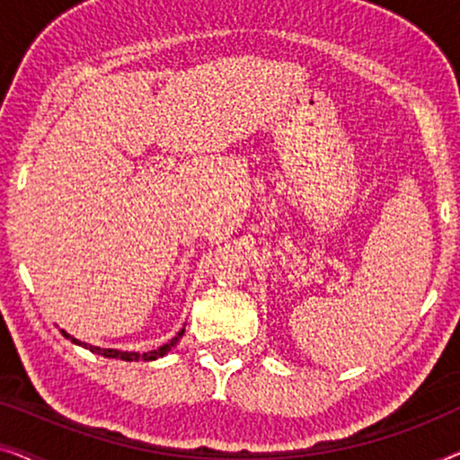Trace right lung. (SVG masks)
<instances>
[{"instance_id":"add662e5","label":"right lung","mask_w":460,"mask_h":460,"mask_svg":"<svg viewBox=\"0 0 460 460\" xmlns=\"http://www.w3.org/2000/svg\"><path fill=\"white\" fill-rule=\"evenodd\" d=\"M62 335H65L66 339H71L73 343L84 345V348L93 351V354H100V356H104V358H119V360H125V362H137V360L148 362V360H156V358L165 356L167 351L172 349L173 345L180 341V337L184 335V329H181V331L178 332V335H175V337L172 339V341H167L165 345H161V348H156V349H153V351H144V354H137V351H121V349H111V348H98V345H90V343L79 341V339H75V337L68 335L66 331H62Z\"/></svg>"}]
</instances>
